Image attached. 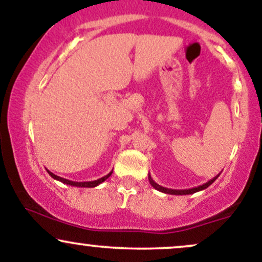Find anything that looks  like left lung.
<instances>
[{"label": "left lung", "mask_w": 262, "mask_h": 262, "mask_svg": "<svg viewBox=\"0 0 262 262\" xmlns=\"http://www.w3.org/2000/svg\"><path fill=\"white\" fill-rule=\"evenodd\" d=\"M219 177V175H217L215 177H213L212 180H209L208 182L207 183H204V185H202V186H198V187H194V188H189V189H171V188H166V187H162V186H160V185H158V183H156L154 180L151 179V176L149 175V182H150V185L152 186V187H154L155 189H158V191H160V192H162V193H166V194H179V196H182V194H192V193H196V192H198V191H203V189H206L207 187H209L210 185H212L213 182L215 181V180H217Z\"/></svg>", "instance_id": "1"}]
</instances>
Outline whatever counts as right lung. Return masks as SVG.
I'll list each match as a JSON object with an SVG mask.
<instances>
[{
    "label": "right lung",
    "mask_w": 262,
    "mask_h": 262,
    "mask_svg": "<svg viewBox=\"0 0 262 262\" xmlns=\"http://www.w3.org/2000/svg\"><path fill=\"white\" fill-rule=\"evenodd\" d=\"M47 171H48V173H49V175L52 176L54 180H56V181H60V182L65 183V185L75 186V187H96V186H98V185H100V183H102V182H103V181H106V180L108 179V177H110L111 175H112V171H111V172L108 173V175L103 176V177H101V179H98V180H95V181H87V182H76V181H70V180H66V179H64V177L56 176L55 173L50 172L49 170H47Z\"/></svg>",
    "instance_id": "obj_1"
}]
</instances>
